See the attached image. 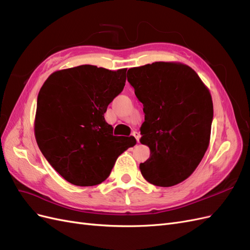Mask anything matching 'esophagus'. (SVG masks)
<instances>
[{
  "label": "esophagus",
  "mask_w": 250,
  "mask_h": 250,
  "mask_svg": "<svg viewBox=\"0 0 250 250\" xmlns=\"http://www.w3.org/2000/svg\"><path fill=\"white\" fill-rule=\"evenodd\" d=\"M132 135H133V137L135 138V140H137L138 142L140 141V138H141V135H140V133H139L138 131H133V132H132Z\"/></svg>",
  "instance_id": "1"
}]
</instances>
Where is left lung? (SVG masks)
<instances>
[{"instance_id": "1", "label": "left lung", "mask_w": 250, "mask_h": 250, "mask_svg": "<svg viewBox=\"0 0 250 250\" xmlns=\"http://www.w3.org/2000/svg\"><path fill=\"white\" fill-rule=\"evenodd\" d=\"M143 103L145 122L140 142L150 157L140 165L150 184L172 187L187 179L208 150L214 108L211 96L193 69L158 62L127 72Z\"/></svg>"}]
</instances>
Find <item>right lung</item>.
Instances as JSON below:
<instances>
[{
	"instance_id": "right-lung-1",
	"label": "right lung",
	"mask_w": 250,
	"mask_h": 250,
	"mask_svg": "<svg viewBox=\"0 0 250 250\" xmlns=\"http://www.w3.org/2000/svg\"><path fill=\"white\" fill-rule=\"evenodd\" d=\"M126 71L83 64L51 74L40 90L34 122L37 145L72 185L101 184L118 156L137 143L133 137L113 135L104 119L108 104L125 86Z\"/></svg>"
}]
</instances>
